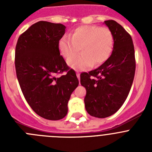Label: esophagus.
I'll list each match as a JSON object with an SVG mask.
<instances>
[{"mask_svg":"<svg viewBox=\"0 0 152 152\" xmlns=\"http://www.w3.org/2000/svg\"><path fill=\"white\" fill-rule=\"evenodd\" d=\"M76 75H77V78H78V80H80V73H79L78 72H77Z\"/></svg>","mask_w":152,"mask_h":152,"instance_id":"34e87169","label":"esophagus"}]
</instances>
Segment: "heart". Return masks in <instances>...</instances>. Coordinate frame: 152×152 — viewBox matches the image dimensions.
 I'll return each instance as SVG.
<instances>
[{
  "instance_id": "1",
  "label": "heart",
  "mask_w": 152,
  "mask_h": 152,
  "mask_svg": "<svg viewBox=\"0 0 152 152\" xmlns=\"http://www.w3.org/2000/svg\"><path fill=\"white\" fill-rule=\"evenodd\" d=\"M112 31L97 25H83L72 31L71 37L64 35L58 42L61 56L68 60L80 49L82 53L68 61L75 69L84 70L93 65L97 66L108 59L113 49Z\"/></svg>"
}]
</instances>
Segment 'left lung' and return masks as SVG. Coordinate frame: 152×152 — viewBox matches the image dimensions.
Segmentation results:
<instances>
[{"instance_id": "8db88e82", "label": "left lung", "mask_w": 152, "mask_h": 152, "mask_svg": "<svg viewBox=\"0 0 152 152\" xmlns=\"http://www.w3.org/2000/svg\"><path fill=\"white\" fill-rule=\"evenodd\" d=\"M105 24L113 34L112 54L99 68L80 74V84L87 91L86 110L97 118L108 117L122 107L135 72V50L130 34L115 20H106Z\"/></svg>"}]
</instances>
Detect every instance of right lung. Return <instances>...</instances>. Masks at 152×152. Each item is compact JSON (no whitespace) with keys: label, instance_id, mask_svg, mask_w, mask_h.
I'll return each mask as SVG.
<instances>
[{"label":"right lung","instance_id":"1","mask_svg":"<svg viewBox=\"0 0 152 152\" xmlns=\"http://www.w3.org/2000/svg\"><path fill=\"white\" fill-rule=\"evenodd\" d=\"M64 33L63 24L39 21L23 33L16 45V73L23 94L36 114L49 120L66 116L70 96L79 84L60 56L58 42ZM63 72L66 74L55 77Z\"/></svg>","mask_w":152,"mask_h":152}]
</instances>
